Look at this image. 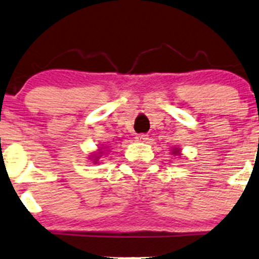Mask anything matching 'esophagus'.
I'll list each match as a JSON object with an SVG mask.
<instances>
[{
    "instance_id": "34e87169",
    "label": "esophagus",
    "mask_w": 259,
    "mask_h": 259,
    "mask_svg": "<svg viewBox=\"0 0 259 259\" xmlns=\"http://www.w3.org/2000/svg\"><path fill=\"white\" fill-rule=\"evenodd\" d=\"M135 139H137L138 142H145V140L148 139V135H145V134H138L137 137H135Z\"/></svg>"
}]
</instances>
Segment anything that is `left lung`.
Masks as SVG:
<instances>
[{"instance_id": "8db88e82", "label": "left lung", "mask_w": 259, "mask_h": 259, "mask_svg": "<svg viewBox=\"0 0 259 259\" xmlns=\"http://www.w3.org/2000/svg\"><path fill=\"white\" fill-rule=\"evenodd\" d=\"M171 154H173V155H182V149L180 148H173V150H171Z\"/></svg>"}]
</instances>
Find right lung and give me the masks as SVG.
Here are the masks:
<instances>
[{
	"mask_svg": "<svg viewBox=\"0 0 259 259\" xmlns=\"http://www.w3.org/2000/svg\"><path fill=\"white\" fill-rule=\"evenodd\" d=\"M105 151H109V150H106V148H100V149H98V150H96V151H94V153H91L90 155L88 156V159H90V160H93L94 164H99V161H100L101 156L104 155V153H105Z\"/></svg>",
	"mask_w": 259,
	"mask_h": 259,
	"instance_id": "right-lung-1",
	"label": "right lung"
}]
</instances>
